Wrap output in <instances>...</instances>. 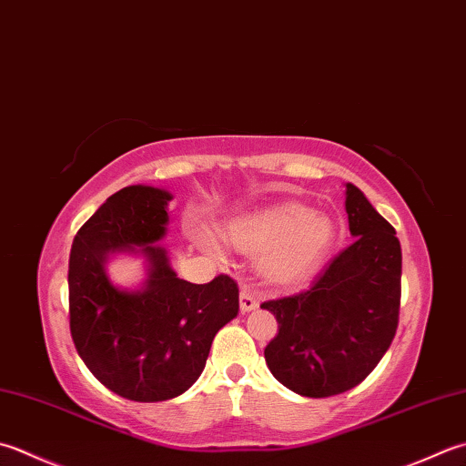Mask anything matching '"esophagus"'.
I'll return each instance as SVG.
<instances>
[{"label":"esophagus","instance_id":"1","mask_svg":"<svg viewBox=\"0 0 466 466\" xmlns=\"http://www.w3.org/2000/svg\"><path fill=\"white\" fill-rule=\"evenodd\" d=\"M258 307V295L254 293V290H250L248 287H244L240 290V311L242 313H248L252 311V309Z\"/></svg>","mask_w":466,"mask_h":466}]
</instances>
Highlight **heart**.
<instances>
[{"mask_svg":"<svg viewBox=\"0 0 466 466\" xmlns=\"http://www.w3.org/2000/svg\"><path fill=\"white\" fill-rule=\"evenodd\" d=\"M228 238L242 252L264 257L270 277L290 280L323 257L333 240V224L303 204H285L234 220ZM209 248H214L208 242Z\"/></svg>","mask_w":466,"mask_h":466,"instance_id":"obj_1","label":"heart"}]
</instances>
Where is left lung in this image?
<instances>
[{
  "mask_svg": "<svg viewBox=\"0 0 466 466\" xmlns=\"http://www.w3.org/2000/svg\"><path fill=\"white\" fill-rule=\"evenodd\" d=\"M345 212L355 238L348 248L305 290L260 305L279 323L264 350L267 366L282 386L307 398L361 384L398 329L402 248L396 230L353 184L345 191Z\"/></svg>",
  "mask_w": 466,
  "mask_h": 466,
  "instance_id": "8db88e82",
  "label": "left lung"
}]
</instances>
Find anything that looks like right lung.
Wrapping results in <instances>:
<instances>
[{
  "mask_svg": "<svg viewBox=\"0 0 466 466\" xmlns=\"http://www.w3.org/2000/svg\"><path fill=\"white\" fill-rule=\"evenodd\" d=\"M167 189L116 191L75 236L68 262L70 333L93 376L135 402H163L204 371L216 333L238 315V285L220 275L208 285L177 279L157 244L167 232ZM148 257L143 289L115 288L104 264L111 251Z\"/></svg>",
  "mask_w": 466,
  "mask_h": 466,
  "instance_id": "add662e5",
  "label": "right lung"
}]
</instances>
